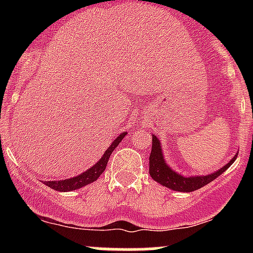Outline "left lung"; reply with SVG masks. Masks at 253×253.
<instances>
[{"label": "left lung", "mask_w": 253, "mask_h": 253, "mask_svg": "<svg viewBox=\"0 0 253 253\" xmlns=\"http://www.w3.org/2000/svg\"><path fill=\"white\" fill-rule=\"evenodd\" d=\"M236 154L228 164L224 165L216 171L211 172L208 175H197V176H183L169 165L165 162L164 154H163V148L162 143H160L159 138L153 134V142H152V152H150L149 157V174L152 178L160 185L165 186V187L170 188V190L178 191V192H192V191L198 190V188L203 187V186L208 185L209 182L220 176L226 169L230 168V165L235 162Z\"/></svg>", "instance_id": "left-lung-1"}]
</instances>
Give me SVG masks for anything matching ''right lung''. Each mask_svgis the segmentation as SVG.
<instances>
[{"mask_svg": "<svg viewBox=\"0 0 253 253\" xmlns=\"http://www.w3.org/2000/svg\"><path fill=\"white\" fill-rule=\"evenodd\" d=\"M126 132L120 134L114 142L109 145L108 149L105 150V153L103 154V157L98 160V163L93 165L91 168H89L88 170H85L84 172H82L81 175L75 176V177L71 178H65V180H58V181H45V185L48 186L50 188L55 191H60V192H68V191H75L78 188L84 187V186L89 185V183L94 182L95 180H98V177L104 172V170L106 169V164L109 162V158H110L111 153L114 152L115 148L121 143L124 137L126 136Z\"/></svg>", "mask_w": 253, "mask_h": 253, "instance_id": "add662e5", "label": "right lung"}]
</instances>
